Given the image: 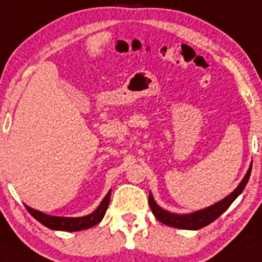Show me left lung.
<instances>
[{"label":"left lung","instance_id":"obj_1","mask_svg":"<svg viewBox=\"0 0 262 262\" xmlns=\"http://www.w3.org/2000/svg\"><path fill=\"white\" fill-rule=\"evenodd\" d=\"M251 167L253 163H250L248 172L245 173L244 178L242 179V182L239 183V185L231 194L227 195L225 199L217 201L216 204L211 205L209 207H205V209L194 211L190 213H173L169 211H166L162 207H160L155 200H154L152 194H149V204L152 211L154 216L159 220L160 222H162L163 225L176 227V228L181 229H191V231H196V229L203 228V227L210 225L211 222H213L217 217L222 215L225 211L231 206V204L234 201L239 195L242 194V191L244 190L245 185L249 181L251 173Z\"/></svg>","mask_w":262,"mask_h":262}]
</instances>
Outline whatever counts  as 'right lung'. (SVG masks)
Returning <instances> with one entry per match:
<instances>
[{"label":"right lung","mask_w":262,"mask_h":262,"mask_svg":"<svg viewBox=\"0 0 262 262\" xmlns=\"http://www.w3.org/2000/svg\"><path fill=\"white\" fill-rule=\"evenodd\" d=\"M110 198H111V190L106 194L101 204L97 206V209L90 215L83 217H61V216H51L41 212V211L34 210L31 207L25 205L27 210L34 219L37 220L41 225L46 226L47 228L53 229V231H66V232H77L83 231L94 227L97 223L101 222V220L105 216L107 207L110 204Z\"/></svg>","instance_id":"obj_1"}]
</instances>
